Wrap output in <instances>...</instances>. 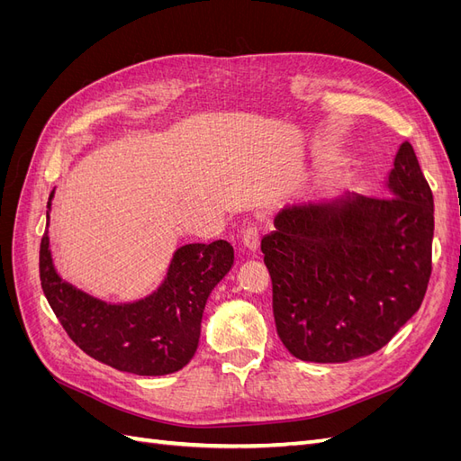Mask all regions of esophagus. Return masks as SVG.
I'll return each instance as SVG.
<instances>
[{
  "label": "esophagus",
  "instance_id": "1",
  "mask_svg": "<svg viewBox=\"0 0 461 461\" xmlns=\"http://www.w3.org/2000/svg\"><path fill=\"white\" fill-rule=\"evenodd\" d=\"M259 236H261V229L258 225H254V222H249V225L242 232V244L248 249H252V252H256V249L259 248Z\"/></svg>",
  "mask_w": 461,
  "mask_h": 461
}]
</instances>
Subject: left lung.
I'll list each match as a JSON object with an SVG mask.
<instances>
[{
  "mask_svg": "<svg viewBox=\"0 0 461 461\" xmlns=\"http://www.w3.org/2000/svg\"><path fill=\"white\" fill-rule=\"evenodd\" d=\"M388 190L393 196L285 207L263 236L276 332L294 357L344 364L369 356L420 310L435 207L410 142L396 153Z\"/></svg>",
  "mask_w": 461,
  "mask_h": 461,
  "instance_id": "1",
  "label": "left lung"
}]
</instances>
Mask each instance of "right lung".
Here are the masks:
<instances>
[{
  "instance_id": "1",
  "label": "right lung",
  "mask_w": 461,
  "mask_h": 461,
  "mask_svg": "<svg viewBox=\"0 0 461 461\" xmlns=\"http://www.w3.org/2000/svg\"><path fill=\"white\" fill-rule=\"evenodd\" d=\"M48 225L40 244L41 288L80 350L105 366L134 375H167L183 369L196 354L205 302L232 267V246L227 240H215L178 248L167 278L151 296L132 303H107L58 275L51 261Z\"/></svg>"
}]
</instances>
